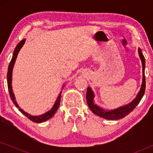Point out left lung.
I'll use <instances>...</instances> for the list:
<instances>
[{
    "mask_svg": "<svg viewBox=\"0 0 153 153\" xmlns=\"http://www.w3.org/2000/svg\"><path fill=\"white\" fill-rule=\"evenodd\" d=\"M138 50H139V57L141 58L142 66H143V79H142L143 81H142L141 89H140L139 93L137 94V97L132 102H131L130 103L127 104V105L120 106V107L114 110H104L103 108H100L97 104L94 103V97H95V95H94L93 92L91 88L88 87L87 88L86 92V100L90 109L93 111V114L97 115V116L102 117L103 118L107 119V120H118V119L124 118V117L127 116L129 113L132 111L141 101L146 90V76L145 71H144V70H145L146 60L141 49L139 48Z\"/></svg>",
    "mask_w": 153,
    "mask_h": 153,
    "instance_id": "obj_1",
    "label": "left lung"
}]
</instances>
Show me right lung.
Masks as SVG:
<instances>
[{
    "instance_id": "1",
    "label": "right lung",
    "mask_w": 153,
    "mask_h": 153,
    "mask_svg": "<svg viewBox=\"0 0 153 153\" xmlns=\"http://www.w3.org/2000/svg\"><path fill=\"white\" fill-rule=\"evenodd\" d=\"M25 41L26 39H23L19 43L16 45V47L15 49H14V53L13 56H12V60L10 62L9 66H8V70H7V87H8V91H9V93H10V96L11 97V99L13 102V103L15 104V106L16 107L19 108V110L22 113L24 116H26L27 118L28 119H30V120H32L33 122L35 123H42L45 122V121L49 120L51 118H52L55 114V113L57 111V109L60 106V98H61V93L62 91H60V93L58 95V97H57V100L54 104V105L53 107L51 108V110H49V111H47L45 114H44L42 115H40V116H31V115H29L28 113L25 112L24 110L22 109V108H19V106L17 102H16L15 100V97H14V95L13 93V91H12V70H13L14 68V65L15 63L16 57H17L18 53L19 52L20 49H22V47H23V45H24Z\"/></svg>"
}]
</instances>
